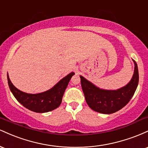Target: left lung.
Segmentation results:
<instances>
[{"label": "left lung", "instance_id": "left-lung-1", "mask_svg": "<svg viewBox=\"0 0 148 148\" xmlns=\"http://www.w3.org/2000/svg\"><path fill=\"white\" fill-rule=\"evenodd\" d=\"M134 62V72L129 84L116 90L100 89L84 76H80L86 101L93 111L103 114H111L119 111L128 103L138 84V69Z\"/></svg>", "mask_w": 148, "mask_h": 148}]
</instances>
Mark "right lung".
Returning a JSON list of instances; mask_svg holds the SVG:
<instances>
[{
	"mask_svg": "<svg viewBox=\"0 0 148 148\" xmlns=\"http://www.w3.org/2000/svg\"><path fill=\"white\" fill-rule=\"evenodd\" d=\"M74 74V72H71L50 90L38 94H28L19 90L12 84L8 74L7 76L10 90L18 102L33 112L47 113L60 106L64 90Z\"/></svg>",
	"mask_w": 148,
	"mask_h": 148,
	"instance_id": "add662e5",
	"label": "right lung"
}]
</instances>
